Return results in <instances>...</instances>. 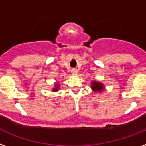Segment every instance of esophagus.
<instances>
[{"label": "esophagus", "instance_id": "1", "mask_svg": "<svg viewBox=\"0 0 146 146\" xmlns=\"http://www.w3.org/2000/svg\"><path fill=\"white\" fill-rule=\"evenodd\" d=\"M71 73H73V74H74V75H76V74L78 73V70H77L76 69H73L71 70Z\"/></svg>", "mask_w": 146, "mask_h": 146}]
</instances>
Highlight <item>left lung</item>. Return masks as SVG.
<instances>
[{
	"label": "left lung",
	"instance_id": "1",
	"mask_svg": "<svg viewBox=\"0 0 146 146\" xmlns=\"http://www.w3.org/2000/svg\"><path fill=\"white\" fill-rule=\"evenodd\" d=\"M91 88L95 92H102L104 90V85L96 81H93L91 82Z\"/></svg>",
	"mask_w": 146,
	"mask_h": 146
}]
</instances>
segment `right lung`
Returning a JSON list of instances; mask_svg holds the SVG:
<instances>
[{
	"label": "right lung",
	"instance_id": "1",
	"mask_svg": "<svg viewBox=\"0 0 146 146\" xmlns=\"http://www.w3.org/2000/svg\"><path fill=\"white\" fill-rule=\"evenodd\" d=\"M59 89H60L59 84H58V83H57V84H56V86H55V88H52V91H54V92L58 91V90H59Z\"/></svg>",
	"mask_w": 146,
	"mask_h": 146
}]
</instances>
